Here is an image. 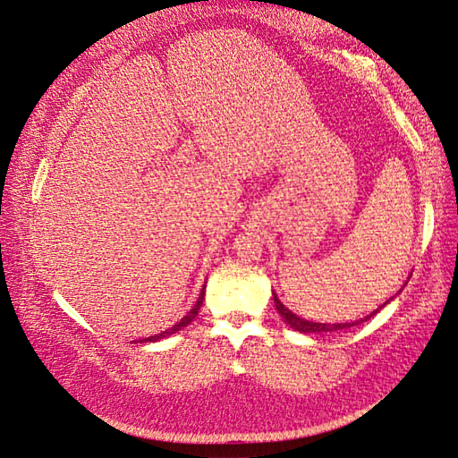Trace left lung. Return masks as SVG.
I'll return each mask as SVG.
<instances>
[{
    "instance_id": "left-lung-1",
    "label": "left lung",
    "mask_w": 458,
    "mask_h": 458,
    "mask_svg": "<svg viewBox=\"0 0 458 458\" xmlns=\"http://www.w3.org/2000/svg\"><path fill=\"white\" fill-rule=\"evenodd\" d=\"M274 303H276V309L279 310V315L285 318V323L291 327L299 330V333H333V330H343V328H350V327H356L362 323V320H368L372 315H376L377 310H374L372 315H368L366 318H360L356 320V323H338V325H323V323H310V320H305V318H299L297 315L291 313V310L281 303V301L277 299V295L274 293Z\"/></svg>"
}]
</instances>
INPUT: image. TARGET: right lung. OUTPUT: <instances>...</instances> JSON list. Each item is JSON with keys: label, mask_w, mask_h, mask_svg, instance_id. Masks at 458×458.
<instances>
[{"label": "right lung", "mask_w": 458, "mask_h": 458, "mask_svg": "<svg viewBox=\"0 0 458 458\" xmlns=\"http://www.w3.org/2000/svg\"><path fill=\"white\" fill-rule=\"evenodd\" d=\"M202 299H204V289L200 291V297H199V301H197V305H194V307L189 310V313L181 318V323H177L174 327H171L169 330H163L161 335H155V336H149V338H143V343H155V340L165 338V336H171L173 333H177V330H181V328L187 327V325L191 323V320L199 315V309H200V305H202Z\"/></svg>", "instance_id": "1"}]
</instances>
